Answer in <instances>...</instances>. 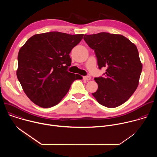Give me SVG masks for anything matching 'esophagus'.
<instances>
[{"label":"esophagus","instance_id":"esophagus-1","mask_svg":"<svg viewBox=\"0 0 157 157\" xmlns=\"http://www.w3.org/2000/svg\"><path fill=\"white\" fill-rule=\"evenodd\" d=\"M83 79L86 81H89L91 79V76H84Z\"/></svg>","mask_w":157,"mask_h":157}]
</instances>
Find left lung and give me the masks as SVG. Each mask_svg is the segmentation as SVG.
Returning a JSON list of instances; mask_svg holds the SVG:
<instances>
[{
    "label": "left lung",
    "mask_w": 157,
    "mask_h": 157,
    "mask_svg": "<svg viewBox=\"0 0 157 157\" xmlns=\"http://www.w3.org/2000/svg\"><path fill=\"white\" fill-rule=\"evenodd\" d=\"M84 40L94 50L99 68H107L105 78H94L98 88L93 96L109 108L122 105L136 90L142 70L136 44L122 35L106 32L85 35Z\"/></svg>",
    "instance_id": "1"
}]
</instances>
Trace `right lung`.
I'll return each mask as SVG.
<instances>
[{"mask_svg":"<svg viewBox=\"0 0 157 157\" xmlns=\"http://www.w3.org/2000/svg\"><path fill=\"white\" fill-rule=\"evenodd\" d=\"M83 36L59 32L36 34L21 47L17 76L34 104L43 108L58 104L68 92L71 83L82 79L66 69L71 65V50Z\"/></svg>","mask_w":157,"mask_h":157,"instance_id":"right-lung-1","label":"right lung"}]
</instances>
